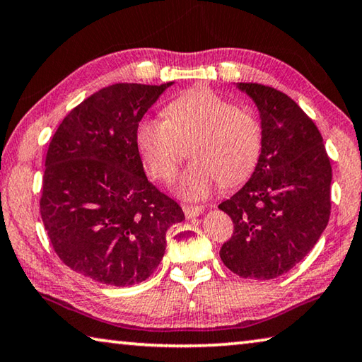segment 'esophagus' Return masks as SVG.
<instances>
[{"label": "esophagus", "instance_id": "34e87169", "mask_svg": "<svg viewBox=\"0 0 362 362\" xmlns=\"http://www.w3.org/2000/svg\"><path fill=\"white\" fill-rule=\"evenodd\" d=\"M204 208L203 206H183V212H185L187 219H193V217H198L199 214H203Z\"/></svg>", "mask_w": 362, "mask_h": 362}]
</instances>
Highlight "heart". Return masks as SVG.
<instances>
[{"instance_id":"1","label":"heart","mask_w":362,"mask_h":362,"mask_svg":"<svg viewBox=\"0 0 362 362\" xmlns=\"http://www.w3.org/2000/svg\"><path fill=\"white\" fill-rule=\"evenodd\" d=\"M165 117H145L136 145L154 179L169 182L187 156L175 190L198 202L216 190L238 185L253 174L262 150V127L253 112L206 87L185 91L165 107Z\"/></svg>"}]
</instances>
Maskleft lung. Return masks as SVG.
<instances>
[{
  "instance_id": "left-lung-1",
  "label": "left lung",
  "mask_w": 362,
  "mask_h": 362,
  "mask_svg": "<svg viewBox=\"0 0 362 362\" xmlns=\"http://www.w3.org/2000/svg\"><path fill=\"white\" fill-rule=\"evenodd\" d=\"M259 111L262 150L243 188L219 204L233 222L221 259L243 279L271 280L314 248L330 217L332 165L322 135L282 91L237 83Z\"/></svg>"
}]
</instances>
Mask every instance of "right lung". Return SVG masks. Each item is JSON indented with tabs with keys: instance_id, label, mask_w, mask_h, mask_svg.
<instances>
[{
	"instance_id": "add662e5",
	"label": "right lung",
	"mask_w": 362,
	"mask_h": 362,
	"mask_svg": "<svg viewBox=\"0 0 362 362\" xmlns=\"http://www.w3.org/2000/svg\"><path fill=\"white\" fill-rule=\"evenodd\" d=\"M114 83L74 107L51 139L40 212L49 242L72 271L114 286L146 280L165 232L185 219L148 182L136 127L165 88Z\"/></svg>"
}]
</instances>
